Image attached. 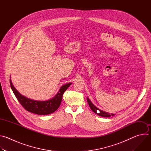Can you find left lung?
I'll return each mask as SVG.
<instances>
[{
	"label": "left lung",
	"mask_w": 151,
	"mask_h": 151,
	"mask_svg": "<svg viewBox=\"0 0 151 151\" xmlns=\"http://www.w3.org/2000/svg\"><path fill=\"white\" fill-rule=\"evenodd\" d=\"M87 101L88 103V104H89V106L91 108V109L96 114H97L99 116H103V117H110L111 116H114L115 115L114 114H110V113H107V112H104L101 110H100L99 109H98L97 107L96 106H95L93 103L92 102L90 101V100L87 97Z\"/></svg>",
	"instance_id": "obj_1"
}]
</instances>
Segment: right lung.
<instances>
[{"instance_id": "right-lung-1", "label": "right lung", "mask_w": 151, "mask_h": 151, "mask_svg": "<svg viewBox=\"0 0 151 151\" xmlns=\"http://www.w3.org/2000/svg\"><path fill=\"white\" fill-rule=\"evenodd\" d=\"M72 83L63 85L56 96L47 101H37L30 99L21 95L14 87L10 79V85L16 98L24 108L32 113L37 115H48L55 112L60 105L63 94Z\"/></svg>"}]
</instances>
